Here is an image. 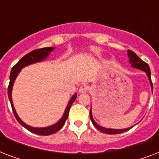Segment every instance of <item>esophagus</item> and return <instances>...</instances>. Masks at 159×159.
Instances as JSON below:
<instances>
[{
	"label": "esophagus",
	"mask_w": 159,
	"mask_h": 159,
	"mask_svg": "<svg viewBox=\"0 0 159 159\" xmlns=\"http://www.w3.org/2000/svg\"><path fill=\"white\" fill-rule=\"evenodd\" d=\"M89 90V87L86 84H82L81 85V87L79 88V92L80 93H85V92H87V91Z\"/></svg>",
	"instance_id": "esophagus-1"
}]
</instances>
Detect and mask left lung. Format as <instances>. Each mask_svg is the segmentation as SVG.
<instances>
[{
	"label": "left lung",
	"mask_w": 159,
	"mask_h": 159,
	"mask_svg": "<svg viewBox=\"0 0 159 159\" xmlns=\"http://www.w3.org/2000/svg\"><path fill=\"white\" fill-rule=\"evenodd\" d=\"M128 55L129 57V62H130L131 65H132V67L142 70V71H144V72L147 73V76L148 77V79L150 81L151 87H152V89H153V83H152V80H151L150 68H149V66L148 65V63H146L145 62H143V60L138 57V55L136 54L134 52L129 50V49L128 50ZM90 117H91L92 124L94 125L95 127H96L98 130L102 131V132H103V133L105 134H116L123 133V132H125V131L129 130V129H130L132 128V127H129V128L123 129H107L104 128V127H102V126L98 125L95 122L93 118H92V110L90 111Z\"/></svg>",
	"instance_id": "obj_1"
}]
</instances>
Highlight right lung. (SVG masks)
Masks as SVG:
<instances>
[{
	"label": "right lung",
	"mask_w": 159,
	"mask_h": 159,
	"mask_svg": "<svg viewBox=\"0 0 159 159\" xmlns=\"http://www.w3.org/2000/svg\"><path fill=\"white\" fill-rule=\"evenodd\" d=\"M53 49V47H47V48H38V49H34V50L31 51L30 53H29L26 55H25V56H24V57H22V58H21V59L13 67H12V68H11V75H10V83H9L8 86V97L9 100H10V102H11V108H12L13 113L14 115H15V117H16L19 123L22 126H24L26 129H28L29 131H30V132H32V133L34 134H39V135H49V134L56 133V132H57V131L59 130L60 129L62 128V126H63V125L65 124V121H66V120L67 119L70 108H71L72 103L75 102V100L77 98V94H75L74 96L71 98L69 103L67 105V108L65 110L63 116H62V119H61L58 122L54 124L53 125L48 126V127H44V128H34V127L27 125L26 124L24 123L23 121L21 120L19 118V116H17V114H16V110L14 108L12 99H11V91H12V87H13L15 79H16V77H17V75H18V73L20 72V71L24 67H25L27 65L34 63V62L43 61L44 58H46V57H48V55L49 54V53H50Z\"/></svg>",
	"instance_id": "obj_1"
}]
</instances>
